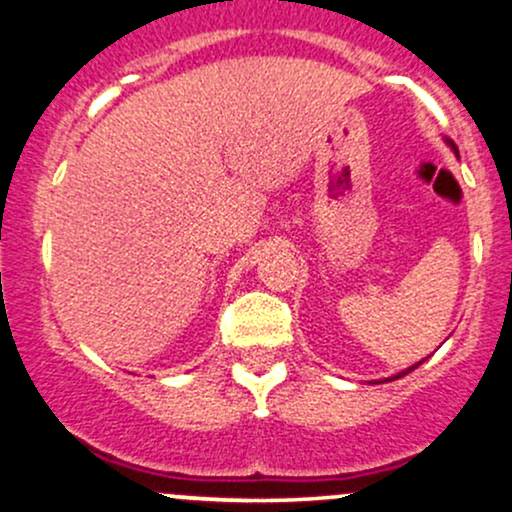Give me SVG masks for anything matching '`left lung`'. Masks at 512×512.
I'll list each match as a JSON object with an SVG mask.
<instances>
[{"label":"left lung","instance_id":"left-lung-1","mask_svg":"<svg viewBox=\"0 0 512 512\" xmlns=\"http://www.w3.org/2000/svg\"><path fill=\"white\" fill-rule=\"evenodd\" d=\"M445 142H448V144H450V149H452V151H455V154H457V146H455V144H452V142H450V139H445ZM416 366H421V361H419V363H416ZM416 366H411V368H407V370H402V373L392 375V378H387V380H397V378H402V375H407V373H409V370H414ZM387 380H385V383H387Z\"/></svg>","mask_w":512,"mask_h":512}]
</instances>
